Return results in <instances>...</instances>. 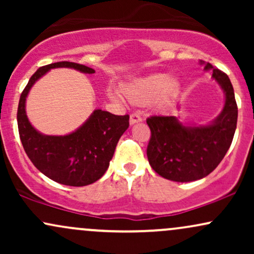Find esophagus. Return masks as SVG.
I'll use <instances>...</instances> for the list:
<instances>
[{"instance_id": "34e87169", "label": "esophagus", "mask_w": 254, "mask_h": 254, "mask_svg": "<svg viewBox=\"0 0 254 254\" xmlns=\"http://www.w3.org/2000/svg\"><path fill=\"white\" fill-rule=\"evenodd\" d=\"M141 122H142V118L139 117L138 115H136V113L130 115V125H133L136 123H141Z\"/></svg>"}]
</instances>
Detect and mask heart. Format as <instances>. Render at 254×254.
<instances>
[{
  "label": "heart",
  "mask_w": 254,
  "mask_h": 254,
  "mask_svg": "<svg viewBox=\"0 0 254 254\" xmlns=\"http://www.w3.org/2000/svg\"><path fill=\"white\" fill-rule=\"evenodd\" d=\"M124 98L131 104L145 105L151 100L157 107L170 106L182 92V82L176 76H168L166 72H154L142 77H136L124 84ZM112 98L121 99L113 93Z\"/></svg>",
  "instance_id": "heart-1"
}]
</instances>
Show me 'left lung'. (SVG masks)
<instances>
[{"label": "left lung", "instance_id": "obj_1", "mask_svg": "<svg viewBox=\"0 0 254 254\" xmlns=\"http://www.w3.org/2000/svg\"><path fill=\"white\" fill-rule=\"evenodd\" d=\"M204 70L224 93V106L205 125L183 123L176 116H153L147 119L151 136L147 156L154 171L166 179L189 183L210 174L228 151L238 122V106L229 77L203 61Z\"/></svg>", "mask_w": 254, "mask_h": 254}]
</instances>
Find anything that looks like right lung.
<instances>
[{
  "label": "right lung",
  "mask_w": 254,
  "mask_h": 254,
  "mask_svg": "<svg viewBox=\"0 0 254 254\" xmlns=\"http://www.w3.org/2000/svg\"><path fill=\"white\" fill-rule=\"evenodd\" d=\"M55 68H71L83 74L95 72L89 66L72 62H57L38 69L20 97L17 107L20 139L32 164L44 176L63 185L86 186L100 179L107 171L119 138L129 127V116L94 110L80 127L68 135L39 132L26 115V98L33 84Z\"/></svg>",
  "instance_id": "1"
}]
</instances>
